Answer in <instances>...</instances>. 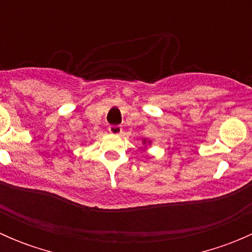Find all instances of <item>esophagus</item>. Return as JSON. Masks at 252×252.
<instances>
[{"instance_id":"obj_1","label":"esophagus","mask_w":252,"mask_h":252,"mask_svg":"<svg viewBox=\"0 0 252 252\" xmlns=\"http://www.w3.org/2000/svg\"><path fill=\"white\" fill-rule=\"evenodd\" d=\"M108 131L113 135H119L123 131V129H122L121 126H108Z\"/></svg>"}]
</instances>
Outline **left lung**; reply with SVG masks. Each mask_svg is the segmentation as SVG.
Wrapping results in <instances>:
<instances>
[{
  "mask_svg": "<svg viewBox=\"0 0 252 252\" xmlns=\"http://www.w3.org/2000/svg\"><path fill=\"white\" fill-rule=\"evenodd\" d=\"M151 144V141L147 140V139H142V145H144V150L147 149V145Z\"/></svg>",
  "mask_w": 252,
  "mask_h": 252,
  "instance_id": "1",
  "label": "left lung"
}]
</instances>
